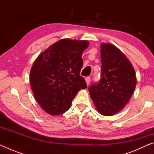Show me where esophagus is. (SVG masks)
<instances>
[{
	"mask_svg": "<svg viewBox=\"0 0 154 154\" xmlns=\"http://www.w3.org/2000/svg\"><path fill=\"white\" fill-rule=\"evenodd\" d=\"M90 80H91V79H90V77H87L86 78H85V82H86L87 85H88L90 84Z\"/></svg>",
	"mask_w": 154,
	"mask_h": 154,
	"instance_id": "34e87169",
	"label": "esophagus"
}]
</instances>
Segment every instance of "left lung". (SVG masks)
Returning a JSON list of instances; mask_svg holds the SVG:
<instances>
[{"label": "left lung", "mask_w": 154, "mask_h": 154, "mask_svg": "<svg viewBox=\"0 0 154 154\" xmlns=\"http://www.w3.org/2000/svg\"><path fill=\"white\" fill-rule=\"evenodd\" d=\"M100 79L88 88L96 109L111 116L122 110L134 92L137 78L126 56L112 44H101Z\"/></svg>", "instance_id": "1"}]
</instances>
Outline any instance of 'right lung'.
Wrapping results in <instances>:
<instances>
[{
	"label": "right lung",
	"instance_id": "add662e5",
	"mask_svg": "<svg viewBox=\"0 0 154 154\" xmlns=\"http://www.w3.org/2000/svg\"><path fill=\"white\" fill-rule=\"evenodd\" d=\"M87 41L61 39L37 57L30 71V81L36 100L48 114L58 116L71 105L81 89L87 88L80 76L82 56Z\"/></svg>",
	"mask_w": 154,
	"mask_h": 154
}]
</instances>
